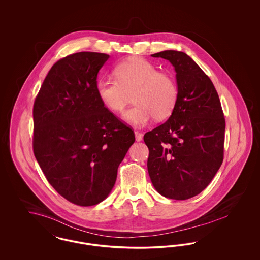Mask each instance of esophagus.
Returning a JSON list of instances; mask_svg holds the SVG:
<instances>
[{
    "label": "esophagus",
    "mask_w": 260,
    "mask_h": 260,
    "mask_svg": "<svg viewBox=\"0 0 260 260\" xmlns=\"http://www.w3.org/2000/svg\"><path fill=\"white\" fill-rule=\"evenodd\" d=\"M135 136H136V141L142 140V134H140L139 132H135Z\"/></svg>",
    "instance_id": "obj_1"
}]
</instances>
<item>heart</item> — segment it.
I'll return each instance as SVG.
<instances>
[{"mask_svg": "<svg viewBox=\"0 0 260 260\" xmlns=\"http://www.w3.org/2000/svg\"><path fill=\"white\" fill-rule=\"evenodd\" d=\"M114 73L116 80H99L98 95L110 111L121 113L134 93L136 105L123 115L127 124L143 127L154 117L164 120L172 114L178 98V88L172 76L158 72L156 66L141 57L121 62Z\"/></svg>", "mask_w": 260, "mask_h": 260, "instance_id": "1", "label": "heart"}]
</instances>
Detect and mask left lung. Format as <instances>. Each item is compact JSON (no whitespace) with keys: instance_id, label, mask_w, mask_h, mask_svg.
<instances>
[{"instance_id":"left-lung-1","label":"left lung","mask_w":260,"mask_h":260,"mask_svg":"<svg viewBox=\"0 0 260 260\" xmlns=\"http://www.w3.org/2000/svg\"><path fill=\"white\" fill-rule=\"evenodd\" d=\"M151 56L172 63L178 98L168 121L144 136L152 184L161 196L187 200L200 194L223 161L225 119L210 78L185 52Z\"/></svg>"}]
</instances>
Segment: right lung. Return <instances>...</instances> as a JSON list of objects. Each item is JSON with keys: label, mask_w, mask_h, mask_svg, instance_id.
Here are the masks:
<instances>
[{"label": "right lung", "mask_w": 260, "mask_h": 260, "mask_svg": "<svg viewBox=\"0 0 260 260\" xmlns=\"http://www.w3.org/2000/svg\"><path fill=\"white\" fill-rule=\"evenodd\" d=\"M109 55L81 51L56 62L33 108V149L62 197L89 207L107 198L136 137L100 101L98 75Z\"/></svg>", "instance_id": "add662e5"}]
</instances>
